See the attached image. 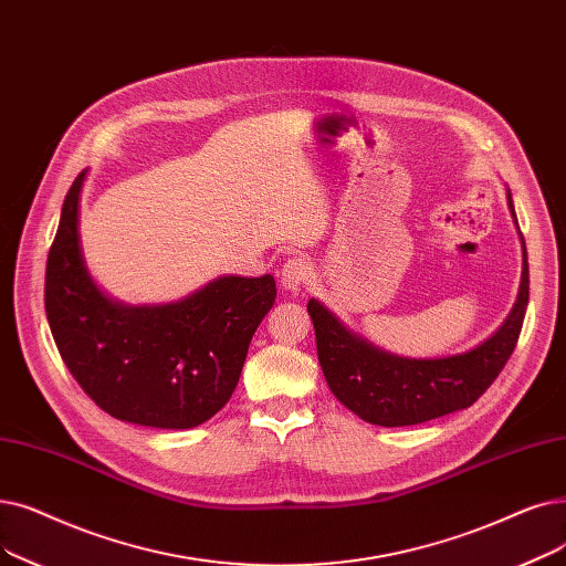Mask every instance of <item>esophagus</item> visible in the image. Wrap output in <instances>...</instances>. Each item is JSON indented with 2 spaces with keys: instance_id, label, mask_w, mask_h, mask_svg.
Instances as JSON below:
<instances>
[{
  "instance_id": "1",
  "label": "esophagus",
  "mask_w": 566,
  "mask_h": 566,
  "mask_svg": "<svg viewBox=\"0 0 566 566\" xmlns=\"http://www.w3.org/2000/svg\"><path fill=\"white\" fill-rule=\"evenodd\" d=\"M310 273H312L310 261H307L305 256H293V259H289V261L284 263L280 282H282V286L289 289V291H301V289L307 284Z\"/></svg>"
}]
</instances>
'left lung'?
<instances>
[{
    "label": "left lung",
    "instance_id": "1",
    "mask_svg": "<svg viewBox=\"0 0 566 566\" xmlns=\"http://www.w3.org/2000/svg\"><path fill=\"white\" fill-rule=\"evenodd\" d=\"M506 199L515 219L511 193H506ZM527 301L530 268L523 240L518 301L502 328L467 354L434 360L390 356L349 333L318 301L312 298L307 312L316 333L318 363H322L333 396L367 423L400 428L472 407L504 370L509 356L518 344Z\"/></svg>",
    "mask_w": 566,
    "mask_h": 566
}]
</instances>
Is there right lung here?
<instances>
[{
    "label": "right lung",
    "mask_w": 566,
    "mask_h": 566,
    "mask_svg": "<svg viewBox=\"0 0 566 566\" xmlns=\"http://www.w3.org/2000/svg\"><path fill=\"white\" fill-rule=\"evenodd\" d=\"M85 170L73 180L45 263V316L57 352L113 419L185 430L222 409L254 331L277 296L273 275L219 277L157 307L108 301L90 280L78 240Z\"/></svg>",
    "instance_id": "1"
}]
</instances>
